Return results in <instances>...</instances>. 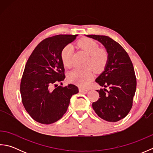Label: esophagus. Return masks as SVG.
I'll list each match as a JSON object with an SVG mask.
<instances>
[{"mask_svg": "<svg viewBox=\"0 0 153 153\" xmlns=\"http://www.w3.org/2000/svg\"><path fill=\"white\" fill-rule=\"evenodd\" d=\"M79 92H87V91H88V89H87L83 88V87H79Z\"/></svg>", "mask_w": 153, "mask_h": 153, "instance_id": "1", "label": "esophagus"}]
</instances>
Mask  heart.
<instances>
[{
	"instance_id": "b5f03b06",
	"label": "heart",
	"mask_w": 153,
	"mask_h": 153,
	"mask_svg": "<svg viewBox=\"0 0 153 153\" xmlns=\"http://www.w3.org/2000/svg\"><path fill=\"white\" fill-rule=\"evenodd\" d=\"M78 45L89 56L86 66H90L97 73L103 71L108 60L107 52L103 49H99L98 44L91 39H83L78 42ZM72 52L73 47L71 45H66L62 50L61 59L65 66L70 67L71 66ZM93 77V72L90 68L85 69L75 68L68 74V79L71 82L76 83L82 86L88 85Z\"/></svg>"
}]
</instances>
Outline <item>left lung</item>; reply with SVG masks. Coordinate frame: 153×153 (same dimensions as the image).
<instances>
[{
  "instance_id": "8db88e82",
  "label": "left lung",
  "mask_w": 153,
  "mask_h": 153,
  "mask_svg": "<svg viewBox=\"0 0 153 153\" xmlns=\"http://www.w3.org/2000/svg\"><path fill=\"white\" fill-rule=\"evenodd\" d=\"M86 36L100 42L108 55L105 70L95 79L105 88L97 90L99 99L93 102V108L106 121L118 122L128 114L132 107L137 85L134 66L124 48L112 39L105 35Z\"/></svg>"
}]
</instances>
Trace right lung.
<instances>
[{"label":"right lung","mask_w":153,"mask_h":153,"mask_svg":"<svg viewBox=\"0 0 153 153\" xmlns=\"http://www.w3.org/2000/svg\"><path fill=\"white\" fill-rule=\"evenodd\" d=\"M77 35H58L42 41L25 64L20 83L22 103L29 114L43 124L57 122L66 112L71 96L79 92L68 84L58 86L65 79L61 51ZM55 86L53 90L51 87Z\"/></svg>","instance_id":"1"}]
</instances>
